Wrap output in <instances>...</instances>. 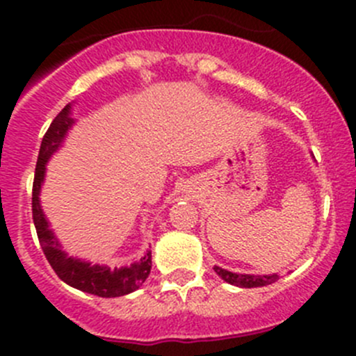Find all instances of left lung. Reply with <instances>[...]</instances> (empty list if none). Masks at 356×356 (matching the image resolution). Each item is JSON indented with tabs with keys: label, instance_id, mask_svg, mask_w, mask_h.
I'll return each instance as SVG.
<instances>
[{
	"label": "left lung",
	"instance_id": "1",
	"mask_svg": "<svg viewBox=\"0 0 356 356\" xmlns=\"http://www.w3.org/2000/svg\"><path fill=\"white\" fill-rule=\"evenodd\" d=\"M213 270L224 279L225 282L232 286H239V288H261V286L272 284L279 279V274H270V275H251V274H234V272H229L225 268L217 267L215 265Z\"/></svg>",
	"mask_w": 356,
	"mask_h": 356
}]
</instances>
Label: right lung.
Wrapping results in <instances>:
<instances>
[{
	"label": "right lung",
	"mask_w": 356,
	"mask_h": 356,
	"mask_svg": "<svg viewBox=\"0 0 356 356\" xmlns=\"http://www.w3.org/2000/svg\"><path fill=\"white\" fill-rule=\"evenodd\" d=\"M70 108L72 105L68 103L65 108L56 115L41 141L38 165H35L34 186H32V218H34L35 232H38L46 260L49 261L53 270L65 284L102 298L124 296V294L139 289V286H143V282L148 279L149 270H152V251H146L145 257L132 264L131 267L120 268H110L106 265H91L81 258L68 257L49 229V222L46 220L41 203H39V193H41V186L44 182L46 163L53 153L62 146L68 129L74 125Z\"/></svg>",
	"instance_id": "right-lung-1"
}]
</instances>
